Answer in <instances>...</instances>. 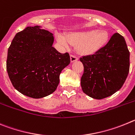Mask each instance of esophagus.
<instances>
[{"label":"esophagus","mask_w":135,"mask_h":135,"mask_svg":"<svg viewBox=\"0 0 135 135\" xmlns=\"http://www.w3.org/2000/svg\"><path fill=\"white\" fill-rule=\"evenodd\" d=\"M78 59H79L78 57L75 56L74 55H70V60H71V62H73L76 61Z\"/></svg>","instance_id":"1"}]
</instances>
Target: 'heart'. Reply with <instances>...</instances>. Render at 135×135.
I'll use <instances>...</instances> for the list:
<instances>
[{"label": "heart", "mask_w": 135, "mask_h": 135, "mask_svg": "<svg viewBox=\"0 0 135 135\" xmlns=\"http://www.w3.org/2000/svg\"><path fill=\"white\" fill-rule=\"evenodd\" d=\"M57 40L65 48L77 44L80 54H94L102 48L109 40L108 33L104 30H88L71 32L66 36L59 34Z\"/></svg>", "instance_id": "obj_1"}]
</instances>
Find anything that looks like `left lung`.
<instances>
[{
  "label": "left lung",
  "mask_w": 135,
  "mask_h": 135,
  "mask_svg": "<svg viewBox=\"0 0 135 135\" xmlns=\"http://www.w3.org/2000/svg\"><path fill=\"white\" fill-rule=\"evenodd\" d=\"M80 60L84 66L82 90L93 99H104L118 91L129 72L130 52L124 37L118 33L105 46Z\"/></svg>",
  "instance_id": "8db88e82"
}]
</instances>
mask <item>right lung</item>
Returning <instances> with one entry per match:
<instances>
[{"mask_svg":"<svg viewBox=\"0 0 135 135\" xmlns=\"http://www.w3.org/2000/svg\"><path fill=\"white\" fill-rule=\"evenodd\" d=\"M53 33L41 26L17 33L8 49L7 70L13 87L27 97L39 99L55 91L62 70L70 64L69 53L56 50Z\"/></svg>","mask_w":135,"mask_h":135,"instance_id":"1","label":"right lung"}]
</instances>
